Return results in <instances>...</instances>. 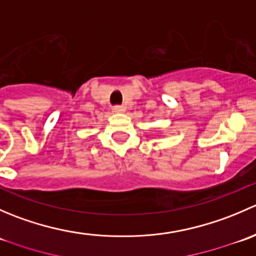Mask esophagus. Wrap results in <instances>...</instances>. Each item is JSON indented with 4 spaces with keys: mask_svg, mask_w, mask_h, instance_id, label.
<instances>
[{
    "mask_svg": "<svg viewBox=\"0 0 256 256\" xmlns=\"http://www.w3.org/2000/svg\"><path fill=\"white\" fill-rule=\"evenodd\" d=\"M114 112H118V114H121V112H126V106L125 105H115V106L112 108Z\"/></svg>",
    "mask_w": 256,
    "mask_h": 256,
    "instance_id": "obj_1",
    "label": "esophagus"
}]
</instances>
